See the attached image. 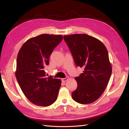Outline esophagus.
Returning <instances> with one entry per match:
<instances>
[{"label":"esophagus","instance_id":"esophagus-1","mask_svg":"<svg viewBox=\"0 0 129 129\" xmlns=\"http://www.w3.org/2000/svg\"><path fill=\"white\" fill-rule=\"evenodd\" d=\"M68 79H69V77H66V78H62V82H65L66 80H68Z\"/></svg>","mask_w":129,"mask_h":129}]
</instances>
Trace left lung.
<instances>
[{
  "instance_id": "1",
  "label": "left lung",
  "mask_w": 129,
  "mask_h": 129,
  "mask_svg": "<svg viewBox=\"0 0 129 129\" xmlns=\"http://www.w3.org/2000/svg\"><path fill=\"white\" fill-rule=\"evenodd\" d=\"M64 39L76 66L84 69L75 78L77 87L72 98L80 104H91L103 93L111 75L107 49L99 40L86 34L64 36Z\"/></svg>"
}]
</instances>
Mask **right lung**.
Segmentation results:
<instances>
[{
  "instance_id": "1",
  "label": "right lung",
  "mask_w": 129,
  "mask_h": 129,
  "mask_svg": "<svg viewBox=\"0 0 129 129\" xmlns=\"http://www.w3.org/2000/svg\"><path fill=\"white\" fill-rule=\"evenodd\" d=\"M62 39L60 35L42 34L27 40L18 52L17 80L25 97L36 105L49 106L57 99L61 80L45 77L44 67Z\"/></svg>"
}]
</instances>
